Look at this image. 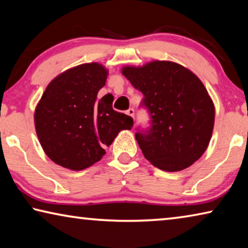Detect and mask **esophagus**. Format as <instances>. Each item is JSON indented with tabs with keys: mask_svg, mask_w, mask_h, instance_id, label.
Returning a JSON list of instances; mask_svg holds the SVG:
<instances>
[{
	"mask_svg": "<svg viewBox=\"0 0 248 248\" xmlns=\"http://www.w3.org/2000/svg\"><path fill=\"white\" fill-rule=\"evenodd\" d=\"M127 115L131 116L132 118H133V117H134V109H133V108H129L128 110H127Z\"/></svg>",
	"mask_w": 248,
	"mask_h": 248,
	"instance_id": "1",
	"label": "esophagus"
}]
</instances>
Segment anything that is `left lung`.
Here are the masks:
<instances>
[{"instance_id":"1","label":"left lung","mask_w":248,"mask_h":248,"mask_svg":"<svg viewBox=\"0 0 248 248\" xmlns=\"http://www.w3.org/2000/svg\"><path fill=\"white\" fill-rule=\"evenodd\" d=\"M123 74L143 94L141 106L150 114L149 127L136 132L144 157L166 171L194 164L207 150L215 124V105L202 82L170 61L124 66Z\"/></svg>"}]
</instances>
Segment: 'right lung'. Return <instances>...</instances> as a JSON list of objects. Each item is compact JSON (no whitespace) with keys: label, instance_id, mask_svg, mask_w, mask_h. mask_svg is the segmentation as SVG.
<instances>
[{"label":"right lung","instance_id":"right-lung-1","mask_svg":"<svg viewBox=\"0 0 248 248\" xmlns=\"http://www.w3.org/2000/svg\"><path fill=\"white\" fill-rule=\"evenodd\" d=\"M107 75L102 64H81L58 75L44 92L35 127L45 153L56 164L85 170L103 157L121 130L133 127L131 117L112 109V96L97 99Z\"/></svg>","mask_w":248,"mask_h":248}]
</instances>
